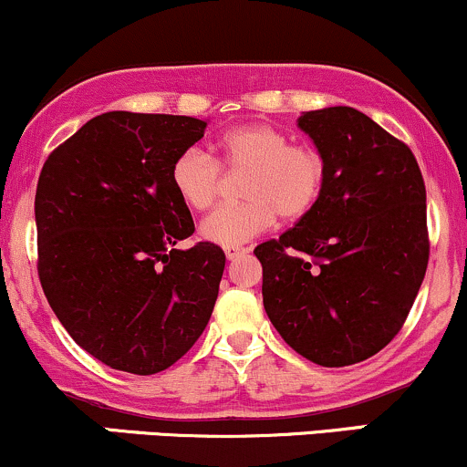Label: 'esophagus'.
Returning a JSON list of instances; mask_svg holds the SVG:
<instances>
[{"label":"esophagus","mask_w":467,"mask_h":467,"mask_svg":"<svg viewBox=\"0 0 467 467\" xmlns=\"http://www.w3.org/2000/svg\"><path fill=\"white\" fill-rule=\"evenodd\" d=\"M223 252H226V259L228 261H234V259H239L241 254H245V248H239V245H228V248H223Z\"/></svg>","instance_id":"34e87169"}]
</instances>
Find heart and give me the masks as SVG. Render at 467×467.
I'll use <instances>...</instances> for the list:
<instances>
[{
  "mask_svg": "<svg viewBox=\"0 0 467 467\" xmlns=\"http://www.w3.org/2000/svg\"><path fill=\"white\" fill-rule=\"evenodd\" d=\"M215 158L202 149H184L171 164V184L191 211H206L222 189V166L245 171L239 182L241 202L217 208L202 222V239L241 245L265 233L276 215L298 222L314 211L325 186V158L309 144L289 142L285 131L272 125H244L223 133Z\"/></svg>",
  "mask_w": 467,
  "mask_h": 467,
  "instance_id": "1",
  "label": "heart"
}]
</instances>
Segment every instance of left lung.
Masks as SVG:
<instances>
[{
    "label": "left lung",
    "instance_id": "1",
    "mask_svg": "<svg viewBox=\"0 0 467 467\" xmlns=\"http://www.w3.org/2000/svg\"><path fill=\"white\" fill-rule=\"evenodd\" d=\"M325 158L314 211L256 245L264 307L283 340L320 367L382 351L404 325L428 267L426 186L404 142L353 107L305 111Z\"/></svg>",
    "mask_w": 467,
    "mask_h": 467
}]
</instances>
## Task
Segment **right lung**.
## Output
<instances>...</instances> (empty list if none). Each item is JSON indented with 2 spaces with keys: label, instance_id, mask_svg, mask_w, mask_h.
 <instances>
[{
  "label": "right lung",
  "instance_id": "1",
  "mask_svg": "<svg viewBox=\"0 0 467 467\" xmlns=\"http://www.w3.org/2000/svg\"><path fill=\"white\" fill-rule=\"evenodd\" d=\"M191 116L107 111L58 144L35 195L41 287L78 347L118 371L175 364L211 320L226 254L200 241L171 164L203 138Z\"/></svg>",
  "mask_w": 467,
  "mask_h": 467
}]
</instances>
